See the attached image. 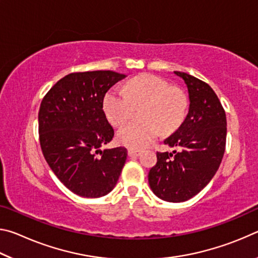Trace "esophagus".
Wrapping results in <instances>:
<instances>
[{
	"label": "esophagus",
	"mask_w": 258,
	"mask_h": 258,
	"mask_svg": "<svg viewBox=\"0 0 258 258\" xmlns=\"http://www.w3.org/2000/svg\"><path fill=\"white\" fill-rule=\"evenodd\" d=\"M141 154V151L137 149H128V156L130 157H137Z\"/></svg>",
	"instance_id": "34e87169"
}]
</instances>
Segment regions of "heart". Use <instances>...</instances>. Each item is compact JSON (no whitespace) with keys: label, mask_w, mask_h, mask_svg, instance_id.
<instances>
[{"label":"heart","mask_w":258,"mask_h":258,"mask_svg":"<svg viewBox=\"0 0 258 258\" xmlns=\"http://www.w3.org/2000/svg\"><path fill=\"white\" fill-rule=\"evenodd\" d=\"M143 104L142 120L131 121L117 133L118 141L132 149H141L164 133L176 130L184 119L187 98L182 90L152 74H142L130 80L125 91L111 89L104 94L102 108L112 125L120 126L133 112V106Z\"/></svg>","instance_id":"obj_1"}]
</instances>
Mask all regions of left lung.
Segmentation results:
<instances>
[{
  "label": "left lung",
  "mask_w": 258,
  "mask_h": 258,
  "mask_svg": "<svg viewBox=\"0 0 258 258\" xmlns=\"http://www.w3.org/2000/svg\"><path fill=\"white\" fill-rule=\"evenodd\" d=\"M174 74L187 87L189 112L180 127L164 141L177 151L157 152V163L148 181L158 198L181 203L199 194L220 167L225 151L226 116L207 83L186 73Z\"/></svg>",
  "instance_id": "1"
}]
</instances>
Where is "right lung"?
Segmentation results:
<instances>
[{
    "instance_id": "1",
    "label": "right lung",
    "mask_w": 258,
    "mask_h": 258,
    "mask_svg": "<svg viewBox=\"0 0 258 258\" xmlns=\"http://www.w3.org/2000/svg\"><path fill=\"white\" fill-rule=\"evenodd\" d=\"M125 77L111 71L69 74L41 102L38 134L43 155L61 183L81 197L109 194L124 167L126 148H100L115 134L102 109L103 97Z\"/></svg>"
}]
</instances>
